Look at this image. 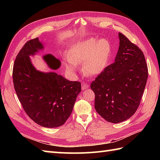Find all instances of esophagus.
I'll list each match as a JSON object with an SVG mask.
<instances>
[{
    "mask_svg": "<svg viewBox=\"0 0 160 160\" xmlns=\"http://www.w3.org/2000/svg\"><path fill=\"white\" fill-rule=\"evenodd\" d=\"M81 87H82V90L86 89H87L88 87H89V86H88V84H87V83H85V82H82V85H81Z\"/></svg>",
    "mask_w": 160,
    "mask_h": 160,
    "instance_id": "1",
    "label": "esophagus"
}]
</instances>
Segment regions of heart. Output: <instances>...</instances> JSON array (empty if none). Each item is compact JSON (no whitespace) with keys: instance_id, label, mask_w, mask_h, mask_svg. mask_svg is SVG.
<instances>
[{"instance_id":"1","label":"heart","mask_w":160,"mask_h":160,"mask_svg":"<svg viewBox=\"0 0 160 160\" xmlns=\"http://www.w3.org/2000/svg\"><path fill=\"white\" fill-rule=\"evenodd\" d=\"M111 53V45L107 39L89 38L80 40L68 49L66 69L73 73L77 69V64L82 63V69L84 73L97 76L107 67Z\"/></svg>"}]
</instances>
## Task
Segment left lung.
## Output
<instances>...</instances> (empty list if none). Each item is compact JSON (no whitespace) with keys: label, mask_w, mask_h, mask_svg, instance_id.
I'll use <instances>...</instances> for the list:
<instances>
[{"label":"left lung","mask_w":160,"mask_h":160,"mask_svg":"<svg viewBox=\"0 0 160 160\" xmlns=\"http://www.w3.org/2000/svg\"><path fill=\"white\" fill-rule=\"evenodd\" d=\"M115 62L91 84L95 93V108L101 117L111 123L131 118L140 104L148 78L144 53L122 33Z\"/></svg>","instance_id":"left-lung-1"}]
</instances>
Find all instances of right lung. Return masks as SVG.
<instances>
[{"mask_svg":"<svg viewBox=\"0 0 160 160\" xmlns=\"http://www.w3.org/2000/svg\"><path fill=\"white\" fill-rule=\"evenodd\" d=\"M44 49L38 38L25 43L16 56L13 68V82L18 100L32 120L42 127H58L71 114L81 84L69 81L54 71L42 72L32 63L30 56ZM52 70L60 67V61L52 54L42 56Z\"/></svg>","mask_w":160,"mask_h":160,"instance_id":"right-lung-1","label":"right lung"}]
</instances>
